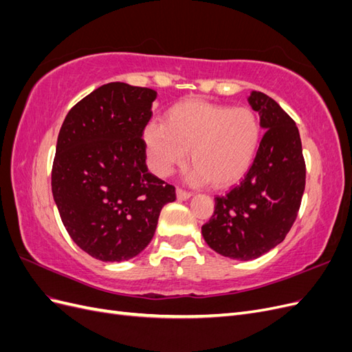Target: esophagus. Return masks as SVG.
<instances>
[{
	"label": "esophagus",
	"mask_w": 352,
	"mask_h": 352,
	"mask_svg": "<svg viewBox=\"0 0 352 352\" xmlns=\"http://www.w3.org/2000/svg\"><path fill=\"white\" fill-rule=\"evenodd\" d=\"M190 195H192V194L188 192V190H184L182 188H177V189H176V197H177V199H180V201L189 199Z\"/></svg>",
	"instance_id": "34e87169"
}]
</instances>
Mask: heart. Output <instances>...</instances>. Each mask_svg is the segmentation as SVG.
Instances as JSON below:
<instances>
[{
    "label": "heart",
    "instance_id": "b5f03b06",
    "mask_svg": "<svg viewBox=\"0 0 352 352\" xmlns=\"http://www.w3.org/2000/svg\"><path fill=\"white\" fill-rule=\"evenodd\" d=\"M148 158L158 176L185 163L189 151L197 182L216 188L235 184L257 155L261 126L251 109L189 100L170 109L163 123L145 127Z\"/></svg>",
    "mask_w": 352,
    "mask_h": 352
}]
</instances>
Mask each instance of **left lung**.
I'll return each instance as SVG.
<instances>
[{
	"instance_id": "8db88e82",
	"label": "left lung",
	"mask_w": 352,
	"mask_h": 352,
	"mask_svg": "<svg viewBox=\"0 0 352 352\" xmlns=\"http://www.w3.org/2000/svg\"><path fill=\"white\" fill-rule=\"evenodd\" d=\"M248 102L265 131L248 173L216 197L201 232L211 250L248 261L279 245L291 230L305 188V162L295 122L269 95L252 91Z\"/></svg>"
}]
</instances>
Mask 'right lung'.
<instances>
[{"label":"right lung","mask_w":352,"mask_h":352,"mask_svg":"<svg viewBox=\"0 0 352 352\" xmlns=\"http://www.w3.org/2000/svg\"><path fill=\"white\" fill-rule=\"evenodd\" d=\"M157 92L123 82L102 85L67 113L58 133L51 188L73 242L101 261L136 257L173 185L148 172L142 140Z\"/></svg>","instance_id":"obj_1"}]
</instances>
